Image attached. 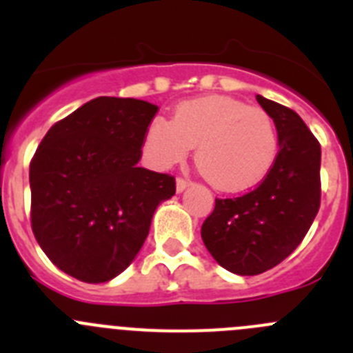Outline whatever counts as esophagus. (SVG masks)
Masks as SVG:
<instances>
[{
	"mask_svg": "<svg viewBox=\"0 0 353 353\" xmlns=\"http://www.w3.org/2000/svg\"><path fill=\"white\" fill-rule=\"evenodd\" d=\"M189 187V180L176 179V192H183Z\"/></svg>",
	"mask_w": 353,
	"mask_h": 353,
	"instance_id": "obj_1",
	"label": "esophagus"
}]
</instances>
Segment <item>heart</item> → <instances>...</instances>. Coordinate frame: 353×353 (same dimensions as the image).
<instances>
[{
	"label": "heart",
	"mask_w": 353,
	"mask_h": 353,
	"mask_svg": "<svg viewBox=\"0 0 353 353\" xmlns=\"http://www.w3.org/2000/svg\"><path fill=\"white\" fill-rule=\"evenodd\" d=\"M196 146V164L221 192L252 189L277 157V130L265 109L232 97L207 95L180 102L171 123L155 118L143 138L152 166L168 170Z\"/></svg>",
	"instance_id": "1"
}]
</instances>
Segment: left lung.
I'll return each mask as SVG.
<instances>
[{
  "label": "left lung",
  "mask_w": 353,
  "mask_h": 353,
  "mask_svg": "<svg viewBox=\"0 0 353 353\" xmlns=\"http://www.w3.org/2000/svg\"><path fill=\"white\" fill-rule=\"evenodd\" d=\"M256 101L276 123V162L254 191L215 199L201 226L214 260L239 276H256L288 258L320 208V143L295 111L261 95Z\"/></svg>",
  "instance_id": "8db88e82"
}]
</instances>
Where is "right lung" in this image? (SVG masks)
I'll use <instances>...</instances> for the list:
<instances>
[{"label":"right lung","instance_id":"1","mask_svg":"<svg viewBox=\"0 0 353 353\" xmlns=\"http://www.w3.org/2000/svg\"><path fill=\"white\" fill-rule=\"evenodd\" d=\"M159 108L97 97L51 127L30 164L31 228L49 260L84 283H105L138 256L174 179L139 168Z\"/></svg>","mask_w":353,"mask_h":353}]
</instances>
